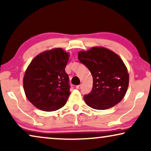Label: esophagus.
I'll list each match as a JSON object with an SVG mask.
<instances>
[{"label":"esophagus","instance_id":"1","mask_svg":"<svg viewBox=\"0 0 151 151\" xmlns=\"http://www.w3.org/2000/svg\"><path fill=\"white\" fill-rule=\"evenodd\" d=\"M81 87H82L81 84H80V85H78V86H76V88H77V89H80V88H81Z\"/></svg>","mask_w":151,"mask_h":151}]
</instances>
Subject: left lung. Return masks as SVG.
I'll return each mask as SVG.
<instances>
[{
	"label": "left lung",
	"instance_id": "obj_1",
	"mask_svg": "<svg viewBox=\"0 0 151 151\" xmlns=\"http://www.w3.org/2000/svg\"><path fill=\"white\" fill-rule=\"evenodd\" d=\"M78 59L93 76L91 91L84 96L88 106L105 110L120 102L127 91L129 75L122 60L110 49L93 47L78 52Z\"/></svg>",
	"mask_w": 151,
	"mask_h": 151
}]
</instances>
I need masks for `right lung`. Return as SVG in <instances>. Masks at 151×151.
Returning a JSON list of instances; mask_svg holds the SVG:
<instances>
[{
	"label": "right lung",
	"mask_w": 151,
	"mask_h": 151,
	"mask_svg": "<svg viewBox=\"0 0 151 151\" xmlns=\"http://www.w3.org/2000/svg\"><path fill=\"white\" fill-rule=\"evenodd\" d=\"M69 58V53L55 48L40 53L29 65L23 87L26 97L36 108L49 112L58 110L67 103L70 86L65 67Z\"/></svg>",
	"instance_id": "right-lung-1"
}]
</instances>
